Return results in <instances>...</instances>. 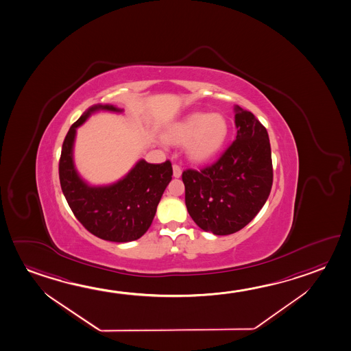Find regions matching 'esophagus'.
<instances>
[{
	"label": "esophagus",
	"instance_id": "34e87169",
	"mask_svg": "<svg viewBox=\"0 0 351 351\" xmlns=\"http://www.w3.org/2000/svg\"><path fill=\"white\" fill-rule=\"evenodd\" d=\"M173 176H174L176 178H179V177L182 176V167L177 165V163L173 165Z\"/></svg>",
	"mask_w": 351,
	"mask_h": 351
}]
</instances>
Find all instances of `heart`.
I'll list each match as a JSON object with an SVG mask.
<instances>
[{"mask_svg": "<svg viewBox=\"0 0 351 351\" xmlns=\"http://www.w3.org/2000/svg\"><path fill=\"white\" fill-rule=\"evenodd\" d=\"M228 123L221 114L193 113L174 125L167 138L186 145L191 160L204 162L214 157L226 143Z\"/></svg>", "mask_w": 351, "mask_h": 351, "instance_id": "1", "label": "heart"}]
</instances>
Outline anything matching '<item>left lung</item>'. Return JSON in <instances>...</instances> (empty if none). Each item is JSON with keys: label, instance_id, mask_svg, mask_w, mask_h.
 <instances>
[{"label": "left lung", "instance_id": "8db88e82", "mask_svg": "<svg viewBox=\"0 0 351 351\" xmlns=\"http://www.w3.org/2000/svg\"><path fill=\"white\" fill-rule=\"evenodd\" d=\"M236 140L214 163L185 169V205L196 225L217 236L247 226L273 185L271 149L265 126L236 107Z\"/></svg>", "mask_w": 351, "mask_h": 351}]
</instances>
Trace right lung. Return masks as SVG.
I'll return each instance as SVG.
<instances>
[{
    "mask_svg": "<svg viewBox=\"0 0 351 351\" xmlns=\"http://www.w3.org/2000/svg\"><path fill=\"white\" fill-rule=\"evenodd\" d=\"M97 109L120 112L113 106H95L71 125L60 156V184L75 217L87 231L110 242H130L151 226L160 196L172 179V163L167 160L154 165L141 160L118 183L88 186L73 167L72 146L76 128Z\"/></svg>",
    "mask_w": 351,
    "mask_h": 351,
    "instance_id": "add662e5",
    "label": "right lung"
}]
</instances>
